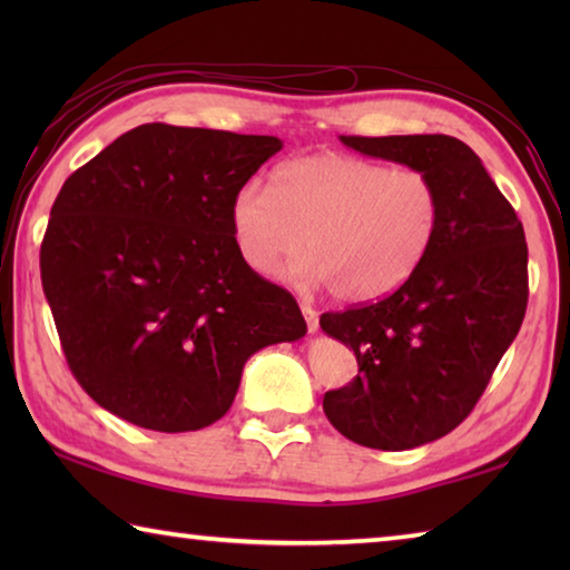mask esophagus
<instances>
[{"mask_svg":"<svg viewBox=\"0 0 570 570\" xmlns=\"http://www.w3.org/2000/svg\"><path fill=\"white\" fill-rule=\"evenodd\" d=\"M302 314H304V320H306L308 332L320 330V314H316V308H312L308 304H302Z\"/></svg>","mask_w":570,"mask_h":570,"instance_id":"obj_1","label":"esophagus"}]
</instances>
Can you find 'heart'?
<instances>
[{"mask_svg":"<svg viewBox=\"0 0 570 570\" xmlns=\"http://www.w3.org/2000/svg\"><path fill=\"white\" fill-rule=\"evenodd\" d=\"M228 224L250 272L278 274L298 248L294 274L344 302H377L407 282L435 244L442 193L430 173L320 153L278 166L272 190H236Z\"/></svg>","mask_w":570,"mask_h":570,"instance_id":"1","label":"heart"}]
</instances>
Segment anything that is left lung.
Masks as SVG:
<instances>
[{
	"label": "left lung",
	"mask_w": 570,
	"mask_h": 570,
	"mask_svg": "<svg viewBox=\"0 0 570 570\" xmlns=\"http://www.w3.org/2000/svg\"><path fill=\"white\" fill-rule=\"evenodd\" d=\"M346 148L435 178L442 224L417 272L377 304L322 314L360 374L324 394V414L356 445L412 450L475 407L523 324V224L482 160L450 135H342Z\"/></svg>",
	"instance_id": "obj_1"
}]
</instances>
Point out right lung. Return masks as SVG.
Instances as JSON below:
<instances>
[{"mask_svg":"<svg viewBox=\"0 0 570 570\" xmlns=\"http://www.w3.org/2000/svg\"><path fill=\"white\" fill-rule=\"evenodd\" d=\"M274 135L148 122L65 180L40 250L65 360L90 397L156 432L224 417L248 356L296 342V298L244 264L236 190Z\"/></svg>","mask_w":570,"mask_h":570,"instance_id":"add662e5","label":"right lung"}]
</instances>
